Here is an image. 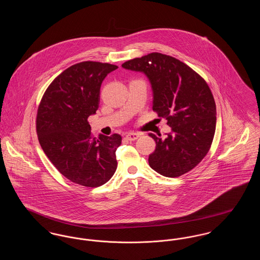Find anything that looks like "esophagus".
Instances as JSON below:
<instances>
[{
    "label": "esophagus",
    "instance_id": "esophagus-1",
    "mask_svg": "<svg viewBox=\"0 0 260 260\" xmlns=\"http://www.w3.org/2000/svg\"><path fill=\"white\" fill-rule=\"evenodd\" d=\"M125 137H126L127 140L134 141V140H136V139L139 137V135L136 134V133H129V134H127V135L125 136Z\"/></svg>",
    "mask_w": 260,
    "mask_h": 260
}]
</instances>
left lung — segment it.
<instances>
[{
    "mask_svg": "<svg viewBox=\"0 0 260 260\" xmlns=\"http://www.w3.org/2000/svg\"><path fill=\"white\" fill-rule=\"evenodd\" d=\"M122 67L147 76L153 111L172 127L165 139L149 134L156 142L149 166L167 177L193 170L208 154L215 133L216 107L207 82L185 63L160 52L127 60Z\"/></svg>",
    "mask_w": 260,
    "mask_h": 260,
    "instance_id": "left-lung-1",
    "label": "left lung"
}]
</instances>
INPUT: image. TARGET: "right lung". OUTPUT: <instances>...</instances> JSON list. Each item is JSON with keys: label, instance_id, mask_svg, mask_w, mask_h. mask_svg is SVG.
I'll list each match as a JSON object with an SVG mask.
<instances>
[{"label": "right lung", "instance_id": "add662e5", "mask_svg": "<svg viewBox=\"0 0 260 260\" xmlns=\"http://www.w3.org/2000/svg\"><path fill=\"white\" fill-rule=\"evenodd\" d=\"M117 68L96 61L74 64L51 82L38 107L41 147L57 171L79 185H103L117 170L122 136L99 135L96 139L87 122L99 109L103 80Z\"/></svg>", "mask_w": 260, "mask_h": 260}]
</instances>
